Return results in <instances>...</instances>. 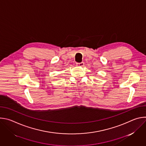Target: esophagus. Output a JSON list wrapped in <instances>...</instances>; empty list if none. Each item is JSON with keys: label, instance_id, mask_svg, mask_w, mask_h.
Wrapping results in <instances>:
<instances>
[{"label": "esophagus", "instance_id": "34e87169", "mask_svg": "<svg viewBox=\"0 0 146 146\" xmlns=\"http://www.w3.org/2000/svg\"><path fill=\"white\" fill-rule=\"evenodd\" d=\"M76 66L78 67H83L84 66V62H81V63H77L76 64Z\"/></svg>", "mask_w": 146, "mask_h": 146}]
</instances>
